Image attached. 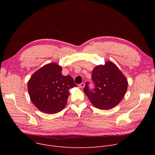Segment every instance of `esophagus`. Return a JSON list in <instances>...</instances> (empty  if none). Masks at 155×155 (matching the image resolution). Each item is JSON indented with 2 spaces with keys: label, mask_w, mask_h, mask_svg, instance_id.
<instances>
[{
  "label": "esophagus",
  "mask_w": 155,
  "mask_h": 155,
  "mask_svg": "<svg viewBox=\"0 0 155 155\" xmlns=\"http://www.w3.org/2000/svg\"><path fill=\"white\" fill-rule=\"evenodd\" d=\"M84 86H85V84H84V83H81V84H80L78 85V86L79 87H80V88H83V87H84Z\"/></svg>",
  "instance_id": "34e87169"
}]
</instances>
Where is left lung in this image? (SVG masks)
Returning <instances> with one entry per match:
<instances>
[{"mask_svg":"<svg viewBox=\"0 0 155 155\" xmlns=\"http://www.w3.org/2000/svg\"><path fill=\"white\" fill-rule=\"evenodd\" d=\"M92 80L94 89L90 90L87 82L84 92L92 104L101 110H110L117 106L127 90V78L112 61L96 65L92 72Z\"/></svg>","mask_w":155,"mask_h":155,"instance_id":"1","label":"left lung"}]
</instances>
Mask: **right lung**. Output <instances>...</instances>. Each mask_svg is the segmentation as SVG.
Masks as SVG:
<instances>
[{
  "mask_svg": "<svg viewBox=\"0 0 155 155\" xmlns=\"http://www.w3.org/2000/svg\"><path fill=\"white\" fill-rule=\"evenodd\" d=\"M62 70L55 62L46 64L34 73L28 81L31 100L43 113L61 112L67 104L69 90L77 86L71 76L62 74Z\"/></svg>",
  "mask_w": 155,
  "mask_h": 155,
  "instance_id": "add662e5",
  "label": "right lung"
}]
</instances>
